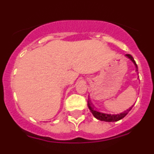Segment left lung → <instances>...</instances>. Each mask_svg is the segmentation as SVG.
<instances>
[{
  "label": "left lung",
  "instance_id": "obj_1",
  "mask_svg": "<svg viewBox=\"0 0 154 154\" xmlns=\"http://www.w3.org/2000/svg\"><path fill=\"white\" fill-rule=\"evenodd\" d=\"M127 57L129 59H130L132 61V63H134V65L135 66V68H136V71H138V66H137L136 63H135V60L132 57V56L131 54H126ZM88 108H89L90 111H91V113L93 114V115L94 116V118H97V120H100V121H106V122H115V121H118L120 120L123 119L127 114L129 113V111L132 109V107L129 108V109H127V111H124V112H121V113L116 114V115H112V114H106V113H103V112H100L96 111L94 108L91 106V103L89 101L88 102Z\"/></svg>",
  "mask_w": 154,
  "mask_h": 154
}]
</instances>
